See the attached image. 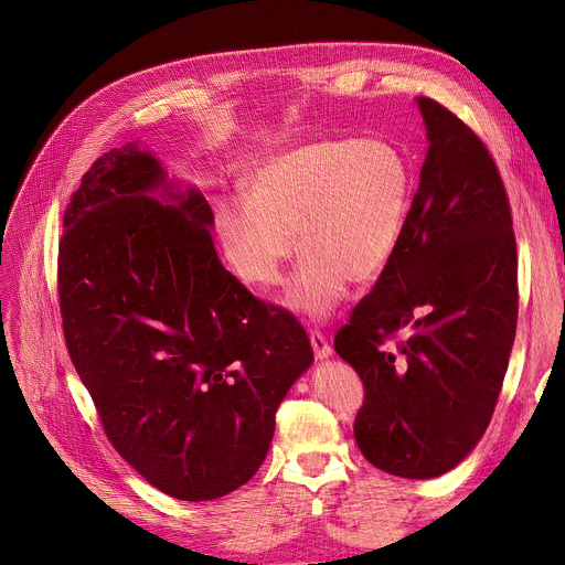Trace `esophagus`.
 <instances>
[{
  "mask_svg": "<svg viewBox=\"0 0 565 565\" xmlns=\"http://www.w3.org/2000/svg\"><path fill=\"white\" fill-rule=\"evenodd\" d=\"M309 339H311V348H313L316 360H328L332 354V345L328 343V339H324V334L320 330H311Z\"/></svg>",
  "mask_w": 565,
  "mask_h": 565,
  "instance_id": "34e87169",
  "label": "esophagus"
}]
</instances>
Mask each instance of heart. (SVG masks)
Masks as SVG:
<instances>
[{"label": "heart", "instance_id": "heart-1", "mask_svg": "<svg viewBox=\"0 0 565 565\" xmlns=\"http://www.w3.org/2000/svg\"><path fill=\"white\" fill-rule=\"evenodd\" d=\"M245 199H222L215 224L224 254L245 284L270 288L295 247L302 252L288 305L328 316L348 281L369 284L394 258L407 211L403 156L380 139H318L258 162Z\"/></svg>", "mask_w": 565, "mask_h": 565}]
</instances>
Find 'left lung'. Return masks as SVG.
<instances>
[{
    "label": "left lung",
    "instance_id": "8db88e82",
    "mask_svg": "<svg viewBox=\"0 0 565 565\" xmlns=\"http://www.w3.org/2000/svg\"><path fill=\"white\" fill-rule=\"evenodd\" d=\"M417 103L430 141L419 190L394 258L334 350L364 382L354 417L364 458L394 477L435 479L492 419L515 341L518 249L486 143L447 107Z\"/></svg>",
    "mask_w": 565,
    "mask_h": 565
}]
</instances>
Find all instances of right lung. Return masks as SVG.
<instances>
[{
	"label": "right lung",
	"instance_id": "obj_1",
	"mask_svg": "<svg viewBox=\"0 0 565 565\" xmlns=\"http://www.w3.org/2000/svg\"><path fill=\"white\" fill-rule=\"evenodd\" d=\"M213 222L196 188L126 143L82 175L58 243L66 348L105 435L183 501L254 477L279 403L313 362L295 316L222 265Z\"/></svg>",
	"mask_w": 565,
	"mask_h": 565
}]
</instances>
